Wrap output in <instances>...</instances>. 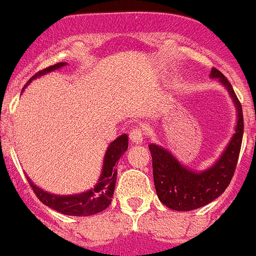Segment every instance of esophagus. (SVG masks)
I'll return each mask as SVG.
<instances>
[{
  "label": "esophagus",
  "mask_w": 256,
  "mask_h": 256,
  "mask_svg": "<svg viewBox=\"0 0 256 256\" xmlns=\"http://www.w3.org/2000/svg\"><path fill=\"white\" fill-rule=\"evenodd\" d=\"M144 138V132L140 126H133V130L130 132V140L133 144H140Z\"/></svg>",
  "instance_id": "34e87169"
}]
</instances>
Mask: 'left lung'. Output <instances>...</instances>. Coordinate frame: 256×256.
<instances>
[{
  "instance_id": "left-lung-1",
  "label": "left lung",
  "mask_w": 256,
  "mask_h": 256,
  "mask_svg": "<svg viewBox=\"0 0 256 256\" xmlns=\"http://www.w3.org/2000/svg\"><path fill=\"white\" fill-rule=\"evenodd\" d=\"M210 76L226 88L238 113L235 133L214 166L205 171H192L180 163L170 150L150 144L156 192L160 202L172 210L191 211L212 202L228 188L239 160L244 133L242 104L222 72L212 68Z\"/></svg>"
}]
</instances>
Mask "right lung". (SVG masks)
Listing matches in <instances>:
<instances>
[{
	"mask_svg": "<svg viewBox=\"0 0 256 256\" xmlns=\"http://www.w3.org/2000/svg\"><path fill=\"white\" fill-rule=\"evenodd\" d=\"M65 65H66V62H58V64L51 65V66L36 72L26 82V85L30 84L36 78L42 76V75L54 72V70L60 69V68L65 66ZM126 148H128V136L126 134L119 136L116 140H114L109 144V147L106 148V156H104L103 170H102L100 177H99L96 187L92 190H88L86 192H82V194H78L60 196V194H48V191L38 188L28 177V180L30 182L31 188L34 190L35 194L38 196V198L40 200L44 205L48 206L52 210L70 216L94 215V214H98L100 211L106 210L110 205L116 181V164H118V160H120L123 153L126 150Z\"/></svg>",
	"mask_w": 256,
	"mask_h": 256,
	"instance_id": "1",
	"label": "right lung"
}]
</instances>
